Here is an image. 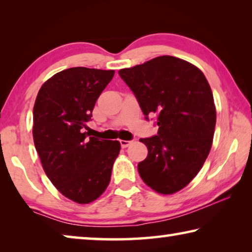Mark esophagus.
Returning a JSON list of instances; mask_svg holds the SVG:
<instances>
[{"mask_svg": "<svg viewBox=\"0 0 252 252\" xmlns=\"http://www.w3.org/2000/svg\"><path fill=\"white\" fill-rule=\"evenodd\" d=\"M132 143V141H126V140H120V144L122 148H127Z\"/></svg>", "mask_w": 252, "mask_h": 252, "instance_id": "34e87169", "label": "esophagus"}]
</instances>
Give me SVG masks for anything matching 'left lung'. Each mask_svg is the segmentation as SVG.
Here are the masks:
<instances>
[{
  "label": "left lung",
  "instance_id": "8db88e82",
  "mask_svg": "<svg viewBox=\"0 0 252 252\" xmlns=\"http://www.w3.org/2000/svg\"><path fill=\"white\" fill-rule=\"evenodd\" d=\"M158 134L140 139L148 157L139 162L142 180L157 192L181 190L201 170L212 146L216 106L210 85L197 66L163 55L119 71Z\"/></svg>",
  "mask_w": 252,
  "mask_h": 252
}]
</instances>
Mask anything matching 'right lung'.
Instances as JSON below:
<instances>
[{"label":"right lung","instance_id":"add662e5","mask_svg":"<svg viewBox=\"0 0 252 252\" xmlns=\"http://www.w3.org/2000/svg\"><path fill=\"white\" fill-rule=\"evenodd\" d=\"M113 70L78 66L42 85L33 108V140L53 186L78 203H90L109 186L120 142L84 132Z\"/></svg>","mask_w":252,"mask_h":252}]
</instances>
